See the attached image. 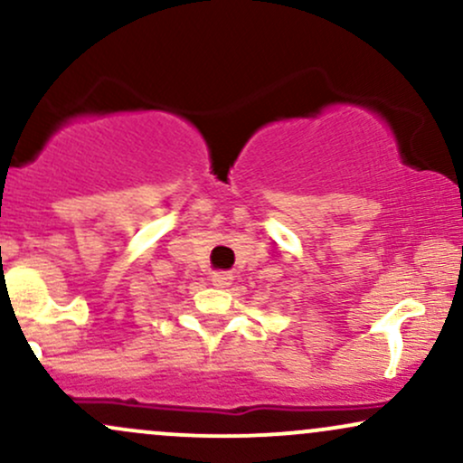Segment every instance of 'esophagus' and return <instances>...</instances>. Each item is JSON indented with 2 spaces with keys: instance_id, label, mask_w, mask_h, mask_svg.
Returning a JSON list of instances; mask_svg holds the SVG:
<instances>
[{
  "instance_id": "34e87169",
  "label": "esophagus",
  "mask_w": 463,
  "mask_h": 463,
  "mask_svg": "<svg viewBox=\"0 0 463 463\" xmlns=\"http://www.w3.org/2000/svg\"><path fill=\"white\" fill-rule=\"evenodd\" d=\"M232 276L228 272H215L213 276H211V283H213L215 287H228L231 285Z\"/></svg>"
}]
</instances>
